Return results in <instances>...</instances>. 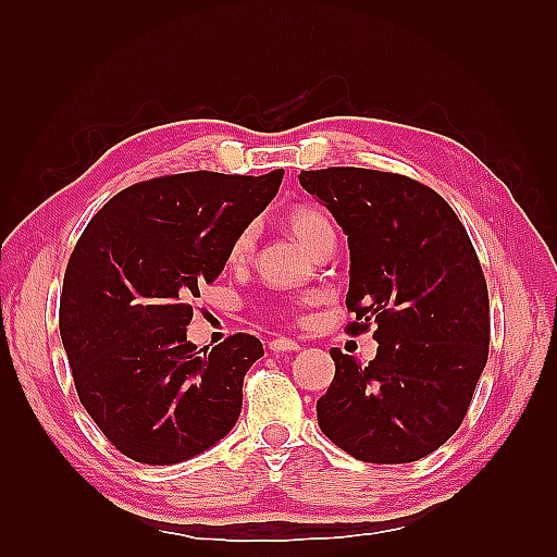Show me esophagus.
<instances>
[{"label": "esophagus", "instance_id": "1", "mask_svg": "<svg viewBox=\"0 0 557 557\" xmlns=\"http://www.w3.org/2000/svg\"><path fill=\"white\" fill-rule=\"evenodd\" d=\"M299 349H301L299 342L287 339V337H277V339H272V342H270V351H275V354H285V351H299Z\"/></svg>", "mask_w": 557, "mask_h": 557}]
</instances>
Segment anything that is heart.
Returning <instances> with one entry per match:
<instances>
[{
  "instance_id": "b5f03b06",
  "label": "heart",
  "mask_w": 557,
  "mask_h": 557,
  "mask_svg": "<svg viewBox=\"0 0 557 557\" xmlns=\"http://www.w3.org/2000/svg\"><path fill=\"white\" fill-rule=\"evenodd\" d=\"M289 227L299 236V242L311 251L313 244L321 239L323 234L333 232V222L327 220L323 210H318L313 206H299L289 212ZM251 244H253V227H244L239 234H236V239L230 246V260H234V263L236 260H242L248 253Z\"/></svg>"
}]
</instances>
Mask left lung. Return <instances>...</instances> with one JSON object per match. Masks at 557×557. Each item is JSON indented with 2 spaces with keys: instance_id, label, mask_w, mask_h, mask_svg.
Returning <instances> with one entry per match:
<instances>
[{
  "instance_id": "8db88e82",
  "label": "left lung",
  "mask_w": 557,
  "mask_h": 557,
  "mask_svg": "<svg viewBox=\"0 0 557 557\" xmlns=\"http://www.w3.org/2000/svg\"><path fill=\"white\" fill-rule=\"evenodd\" d=\"M349 239L347 333L373 327L375 359L330 349L335 377L318 425L371 465L435 453L474 397L488 361V287L465 224L431 186L405 174L327 168L299 174Z\"/></svg>"
}]
</instances>
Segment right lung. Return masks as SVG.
Returning a JSON list of instances; mask_svg holds the SVG:
<instances>
[{"mask_svg": "<svg viewBox=\"0 0 557 557\" xmlns=\"http://www.w3.org/2000/svg\"><path fill=\"white\" fill-rule=\"evenodd\" d=\"M263 176L184 172L110 198L64 272L59 333L81 405L104 437L144 465L206 453L242 413L244 375L263 357L253 335L196 351L191 301L215 282L230 246L275 198Z\"/></svg>", "mask_w": 557, "mask_h": 557, "instance_id": "obj_1", "label": "right lung"}]
</instances>
